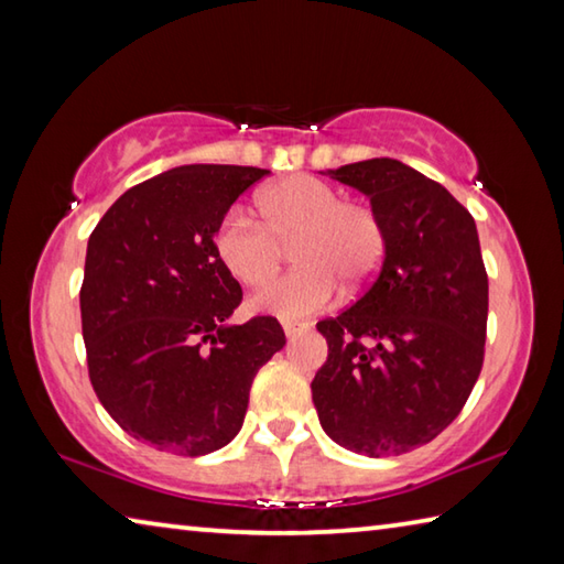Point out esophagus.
Returning <instances> with one entry per match:
<instances>
[{
  "instance_id": "1",
  "label": "esophagus",
  "mask_w": 564,
  "mask_h": 564,
  "mask_svg": "<svg viewBox=\"0 0 564 564\" xmlns=\"http://www.w3.org/2000/svg\"><path fill=\"white\" fill-rule=\"evenodd\" d=\"M308 328H311L308 323H303V321H283V330H285V338H289V340L303 336V333Z\"/></svg>"
}]
</instances>
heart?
Wrapping results in <instances>:
<instances>
[{
  "label": "heart",
  "mask_w": 564,
  "mask_h": 564,
  "mask_svg": "<svg viewBox=\"0 0 564 564\" xmlns=\"http://www.w3.org/2000/svg\"><path fill=\"white\" fill-rule=\"evenodd\" d=\"M263 224L228 212L214 231L224 269L248 289H261L281 271L285 246L303 269L256 295L253 305L281 318L311 316L336 299L338 285L362 291L376 281L388 256L383 216L313 176H289L259 194Z\"/></svg>",
  "instance_id": "obj_1"
}]
</instances>
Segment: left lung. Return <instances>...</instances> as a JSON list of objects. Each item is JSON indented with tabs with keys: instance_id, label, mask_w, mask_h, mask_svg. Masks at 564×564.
Here are the masks:
<instances>
[{
	"instance_id": "left-lung-1",
	"label": "left lung",
	"mask_w": 564,
	"mask_h": 564,
	"mask_svg": "<svg viewBox=\"0 0 564 564\" xmlns=\"http://www.w3.org/2000/svg\"><path fill=\"white\" fill-rule=\"evenodd\" d=\"M328 176L370 198L388 256L350 308L316 326L328 360L313 405L346 451L403 455L453 423L480 376L488 273L477 228L451 191L403 161L368 159Z\"/></svg>"
}]
</instances>
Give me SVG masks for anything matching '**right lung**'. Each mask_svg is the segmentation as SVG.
<instances>
[{
  "mask_svg": "<svg viewBox=\"0 0 564 564\" xmlns=\"http://www.w3.org/2000/svg\"><path fill=\"white\" fill-rule=\"evenodd\" d=\"M269 171L191 164L121 194L94 228L82 333L94 393L131 437L198 457L234 441L251 383L285 346L281 323L228 326L243 293L214 231Z\"/></svg>",
  "mask_w": 564,
  "mask_h": 564,
  "instance_id": "right-lung-1",
  "label": "right lung"
}]
</instances>
